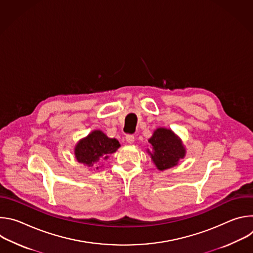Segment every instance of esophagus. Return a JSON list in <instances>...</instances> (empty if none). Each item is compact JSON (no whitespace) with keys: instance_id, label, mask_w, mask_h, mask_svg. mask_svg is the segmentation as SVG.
I'll return each mask as SVG.
<instances>
[{"instance_id":"obj_1","label":"esophagus","mask_w":253,"mask_h":253,"mask_svg":"<svg viewBox=\"0 0 253 253\" xmlns=\"http://www.w3.org/2000/svg\"><path fill=\"white\" fill-rule=\"evenodd\" d=\"M125 139H126V141H127L128 143L132 144V143L135 141V136H134L133 134H127L126 137H125Z\"/></svg>"}]
</instances>
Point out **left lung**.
<instances>
[{
  "label": "left lung",
  "instance_id": "left-lung-1",
  "mask_svg": "<svg viewBox=\"0 0 253 253\" xmlns=\"http://www.w3.org/2000/svg\"><path fill=\"white\" fill-rule=\"evenodd\" d=\"M149 143L153 147V151L149 154L159 170L175 166L185 155L181 141L169 129L158 128L155 130Z\"/></svg>",
  "mask_w": 253,
  "mask_h": 253
}]
</instances>
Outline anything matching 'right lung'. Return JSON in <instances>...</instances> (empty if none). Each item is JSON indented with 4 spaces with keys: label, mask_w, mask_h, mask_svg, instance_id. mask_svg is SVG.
<instances>
[{
    "label": "right lung",
    "mask_w": 253,
    "mask_h": 253,
    "mask_svg": "<svg viewBox=\"0 0 253 253\" xmlns=\"http://www.w3.org/2000/svg\"><path fill=\"white\" fill-rule=\"evenodd\" d=\"M119 147L118 140L108 138L102 131L96 130L77 144L75 156L78 162L93 166L97 161L107 159L108 155L114 153Z\"/></svg>",
    "instance_id": "add662e5"
}]
</instances>
